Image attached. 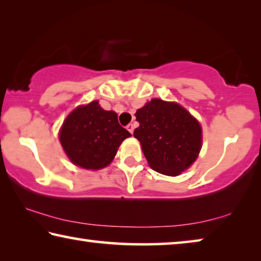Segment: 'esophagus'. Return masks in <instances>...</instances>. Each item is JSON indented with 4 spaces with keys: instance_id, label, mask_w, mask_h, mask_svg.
<instances>
[{
    "instance_id": "obj_1",
    "label": "esophagus",
    "mask_w": 261,
    "mask_h": 261,
    "mask_svg": "<svg viewBox=\"0 0 261 261\" xmlns=\"http://www.w3.org/2000/svg\"><path fill=\"white\" fill-rule=\"evenodd\" d=\"M126 129H127V131L130 132V134H134V130H135V125L134 124H129L126 126Z\"/></svg>"
}]
</instances>
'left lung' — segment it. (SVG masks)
Returning <instances> with one entry per match:
<instances>
[{
  "label": "left lung",
  "instance_id": "obj_1",
  "mask_svg": "<svg viewBox=\"0 0 261 261\" xmlns=\"http://www.w3.org/2000/svg\"><path fill=\"white\" fill-rule=\"evenodd\" d=\"M135 115L139 126L134 136L153 170L177 176L196 161L202 143L201 126L182 106L152 99Z\"/></svg>",
  "mask_w": 261,
  "mask_h": 261
}]
</instances>
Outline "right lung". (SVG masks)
Segmentation results:
<instances>
[{
	"mask_svg": "<svg viewBox=\"0 0 261 261\" xmlns=\"http://www.w3.org/2000/svg\"><path fill=\"white\" fill-rule=\"evenodd\" d=\"M130 136L118 123L117 114L101 108L99 101L72 110L60 130L61 145L70 161L91 170L107 167Z\"/></svg>",
	"mask_w": 261,
	"mask_h": 261,
	"instance_id": "right-lung-1",
	"label": "right lung"
}]
</instances>
